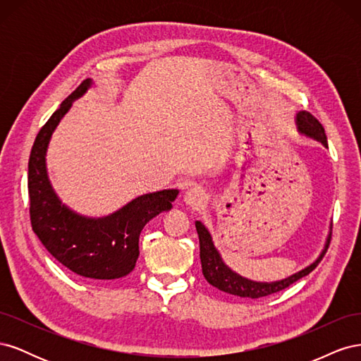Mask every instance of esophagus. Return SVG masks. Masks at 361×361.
Wrapping results in <instances>:
<instances>
[{"instance_id":"1","label":"esophagus","mask_w":361,"mask_h":361,"mask_svg":"<svg viewBox=\"0 0 361 361\" xmlns=\"http://www.w3.org/2000/svg\"><path fill=\"white\" fill-rule=\"evenodd\" d=\"M185 203L192 206V207H202L206 203V194L202 188L195 187L185 192Z\"/></svg>"}]
</instances>
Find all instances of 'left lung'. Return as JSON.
<instances>
[{"label":"left lung","instance_id":"obj_1","mask_svg":"<svg viewBox=\"0 0 361 361\" xmlns=\"http://www.w3.org/2000/svg\"><path fill=\"white\" fill-rule=\"evenodd\" d=\"M297 123H298V129L302 134L321 141L325 147H329L324 126L319 123V120L314 116H312L307 111H301L297 114ZM195 228H197L199 241H200L202 271H203V276L207 280V283L223 292L236 295V297H241V298H251V300L264 298V297H268V295L280 292L283 289H286L288 286H290L292 283L302 279L304 276H309L310 272L316 267H318V264L322 260L324 255L326 253V248H329L330 241H331V233H330L321 256L316 259L310 267L304 268L302 271L297 272V274H293V276H290L285 280H280V281L259 283V281H251L248 279L238 276L236 272H233L231 268H227L224 265V262L221 260L220 255H218L216 248L214 247V243H212L209 232H207V228L200 221H195Z\"/></svg>","mask_w":361,"mask_h":361}]
</instances>
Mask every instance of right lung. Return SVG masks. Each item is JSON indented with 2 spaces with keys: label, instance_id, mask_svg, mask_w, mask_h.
Masks as SVG:
<instances>
[{
  "label": "right lung",
  "instance_id": "1",
  "mask_svg": "<svg viewBox=\"0 0 361 361\" xmlns=\"http://www.w3.org/2000/svg\"><path fill=\"white\" fill-rule=\"evenodd\" d=\"M90 80L82 81L43 125L35 140L28 162L30 220L32 232L61 265L93 280L128 276L138 259L140 233L158 214L171 209L178 190L140 195L105 218H85L61 204L48 179L45 154L52 130L80 97Z\"/></svg>",
  "mask_w": 361,
  "mask_h": 361
}]
</instances>
